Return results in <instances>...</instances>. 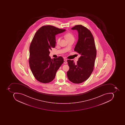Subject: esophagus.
I'll list each match as a JSON object with an SVG mask.
<instances>
[{"label": "esophagus", "instance_id": "34e87169", "mask_svg": "<svg viewBox=\"0 0 125 125\" xmlns=\"http://www.w3.org/2000/svg\"><path fill=\"white\" fill-rule=\"evenodd\" d=\"M64 64L67 63V61H66V60H64Z\"/></svg>", "mask_w": 125, "mask_h": 125}]
</instances>
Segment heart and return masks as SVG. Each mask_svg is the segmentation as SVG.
Instances as JSON below:
<instances>
[{
	"mask_svg": "<svg viewBox=\"0 0 125 125\" xmlns=\"http://www.w3.org/2000/svg\"><path fill=\"white\" fill-rule=\"evenodd\" d=\"M64 37L66 38L67 41L69 40H74V36L73 34L71 32H68L64 34ZM61 38L59 36L57 37L56 39V42L57 44L59 43L60 41L61 40Z\"/></svg>",
	"mask_w": 125,
	"mask_h": 125,
	"instance_id": "1",
	"label": "heart"
}]
</instances>
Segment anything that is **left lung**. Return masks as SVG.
Wrapping results in <instances>:
<instances>
[{
  "instance_id": "left-lung-1",
  "label": "left lung",
  "mask_w": 125,
  "mask_h": 125,
  "mask_svg": "<svg viewBox=\"0 0 125 125\" xmlns=\"http://www.w3.org/2000/svg\"><path fill=\"white\" fill-rule=\"evenodd\" d=\"M76 30L78 39L74 50L80 55L75 63L73 60L67 61L69 69L67 75L69 81L73 83H82L88 79L92 73L96 55L94 38L89 30L81 25L71 29Z\"/></svg>"
}]
</instances>
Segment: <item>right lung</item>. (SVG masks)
Here are the masks:
<instances>
[{
	"label": "right lung",
	"mask_w": 125,
	"mask_h": 125,
	"mask_svg": "<svg viewBox=\"0 0 125 125\" xmlns=\"http://www.w3.org/2000/svg\"><path fill=\"white\" fill-rule=\"evenodd\" d=\"M65 30L44 25L35 33L30 46L29 63L34 76L39 82L47 83L52 81L63 63L62 57L51 59L49 55L50 50L56 46V34Z\"/></svg>",
	"instance_id": "right-lung-1"
}]
</instances>
